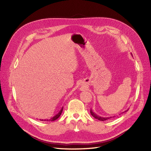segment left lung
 I'll return each mask as SVG.
<instances>
[{"instance_id": "1", "label": "left lung", "mask_w": 151, "mask_h": 151, "mask_svg": "<svg viewBox=\"0 0 151 151\" xmlns=\"http://www.w3.org/2000/svg\"><path fill=\"white\" fill-rule=\"evenodd\" d=\"M132 54V53H131ZM128 110V109H127ZM127 111H125L124 112H126ZM123 112V113H124ZM90 113H91V115H92L93 117H94L95 118H96V119H98V120H100V121H104V120H108V119H109V118H111V117H107V118H105V117H101V116H98V115H97L96 114H95L93 111H92V109H91V110H90Z\"/></svg>"}]
</instances>
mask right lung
Returning <instances> with one entry per match:
<instances>
[{"label":"right lung","instance_id":"1","mask_svg":"<svg viewBox=\"0 0 151 151\" xmlns=\"http://www.w3.org/2000/svg\"><path fill=\"white\" fill-rule=\"evenodd\" d=\"M62 111H63V108H62V109H60V111H59V112H58V113H57L55 116H53V117H52V118H50V120H45H45H47V121H55V120H57V118H58L59 116H60V115H61V113H62ZM40 120L43 121V120Z\"/></svg>","mask_w":151,"mask_h":151}]
</instances>
